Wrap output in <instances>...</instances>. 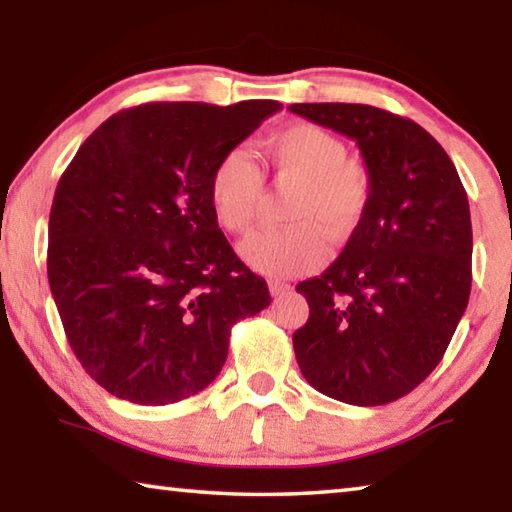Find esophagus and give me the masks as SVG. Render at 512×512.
<instances>
[{"instance_id": "34e87169", "label": "esophagus", "mask_w": 512, "mask_h": 512, "mask_svg": "<svg viewBox=\"0 0 512 512\" xmlns=\"http://www.w3.org/2000/svg\"><path fill=\"white\" fill-rule=\"evenodd\" d=\"M268 289H271V296H284V293L291 291V284L287 282H280V280H271L268 282Z\"/></svg>"}]
</instances>
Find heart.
I'll list each match as a JSON object with an SVG mask.
<instances>
[{"mask_svg": "<svg viewBox=\"0 0 512 512\" xmlns=\"http://www.w3.org/2000/svg\"><path fill=\"white\" fill-rule=\"evenodd\" d=\"M262 164L280 189H293L284 205L289 228L255 232L239 253L255 271L289 277L320 266L329 239L341 241L357 228L370 203V176L334 133L309 121L275 131L264 142ZM264 201L257 164L244 149L216 160L210 173V203L228 232H248Z\"/></svg>", "mask_w": 512, "mask_h": 512, "instance_id": "obj_1", "label": "heart"}]
</instances>
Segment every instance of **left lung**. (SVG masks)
Returning a JSON list of instances; mask_svg holds the SVG:
<instances>
[{"label": "left lung", "mask_w": 512, "mask_h": 512, "mask_svg": "<svg viewBox=\"0 0 512 512\" xmlns=\"http://www.w3.org/2000/svg\"><path fill=\"white\" fill-rule=\"evenodd\" d=\"M289 110L357 142L370 176L343 253L296 287L309 302L293 334L298 366L332 400L395 402L438 366L470 300L467 194L443 146L411 119L363 103Z\"/></svg>", "instance_id": "obj_1"}]
</instances>
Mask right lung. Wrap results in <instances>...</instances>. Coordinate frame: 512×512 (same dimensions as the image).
<instances>
[{
  "instance_id": "add662e5",
  "label": "right lung",
  "mask_w": 512,
  "mask_h": 512,
  "mask_svg": "<svg viewBox=\"0 0 512 512\" xmlns=\"http://www.w3.org/2000/svg\"><path fill=\"white\" fill-rule=\"evenodd\" d=\"M282 108L144 103L103 121L58 180L47 275L67 341L119 400L162 406L210 386L230 329L271 305L230 248L210 173Z\"/></svg>"
}]
</instances>
